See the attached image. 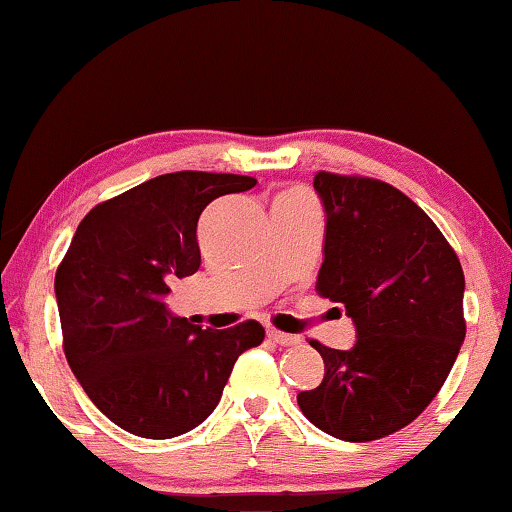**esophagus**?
Here are the masks:
<instances>
[{"instance_id": "1", "label": "esophagus", "mask_w": 512, "mask_h": 512, "mask_svg": "<svg viewBox=\"0 0 512 512\" xmlns=\"http://www.w3.org/2000/svg\"><path fill=\"white\" fill-rule=\"evenodd\" d=\"M268 338L272 342H277V345H282V347H291V345H298V342H300L298 335L282 333V331H277V328H268Z\"/></svg>"}]
</instances>
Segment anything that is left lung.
<instances>
[{
  "instance_id": "8db88e82",
  "label": "left lung",
  "mask_w": 512,
  "mask_h": 512,
  "mask_svg": "<svg viewBox=\"0 0 512 512\" xmlns=\"http://www.w3.org/2000/svg\"><path fill=\"white\" fill-rule=\"evenodd\" d=\"M326 209L317 293L356 326L349 352L310 340L326 373L300 391L303 415L328 436L368 443L422 415L466 338L464 270L436 223L387 181L314 174Z\"/></svg>"
}]
</instances>
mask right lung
<instances>
[{"label": "right lung", "mask_w": 512, "mask_h": 512, "mask_svg": "<svg viewBox=\"0 0 512 512\" xmlns=\"http://www.w3.org/2000/svg\"><path fill=\"white\" fill-rule=\"evenodd\" d=\"M254 177L172 172L83 216L55 272L62 349L90 401L142 438L195 429L221 401L237 356L265 328L249 319L202 331L165 310L170 282L200 268L198 219L209 202Z\"/></svg>", "instance_id": "obj_1"}]
</instances>
